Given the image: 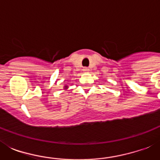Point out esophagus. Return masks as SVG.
Wrapping results in <instances>:
<instances>
[{
  "instance_id": "esophagus-1",
  "label": "esophagus",
  "mask_w": 160,
  "mask_h": 160,
  "mask_svg": "<svg viewBox=\"0 0 160 160\" xmlns=\"http://www.w3.org/2000/svg\"><path fill=\"white\" fill-rule=\"evenodd\" d=\"M89 70H89V68L85 67V68H84V69H83V71H84V72H85V73L89 72Z\"/></svg>"
}]
</instances>
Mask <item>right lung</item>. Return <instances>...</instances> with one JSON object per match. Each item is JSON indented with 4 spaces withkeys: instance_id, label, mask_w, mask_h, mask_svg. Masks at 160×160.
<instances>
[{
    "instance_id": "obj_1",
    "label": "right lung",
    "mask_w": 160,
    "mask_h": 160,
    "mask_svg": "<svg viewBox=\"0 0 160 160\" xmlns=\"http://www.w3.org/2000/svg\"><path fill=\"white\" fill-rule=\"evenodd\" d=\"M68 88H69V86H68L67 85H65V86H64V90H68Z\"/></svg>"
}]
</instances>
